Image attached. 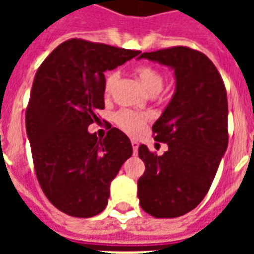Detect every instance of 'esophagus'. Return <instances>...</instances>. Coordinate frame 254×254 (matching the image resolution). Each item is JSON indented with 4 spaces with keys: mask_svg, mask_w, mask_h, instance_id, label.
Instances as JSON below:
<instances>
[{
    "mask_svg": "<svg viewBox=\"0 0 254 254\" xmlns=\"http://www.w3.org/2000/svg\"><path fill=\"white\" fill-rule=\"evenodd\" d=\"M138 146H139V143L137 142V141H134V139H131V147H133L134 154H137V151H138Z\"/></svg>",
    "mask_w": 254,
    "mask_h": 254,
    "instance_id": "obj_1",
    "label": "esophagus"
}]
</instances>
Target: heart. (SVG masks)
Instances as JSON below:
<instances>
[{"label": "heart", "mask_w": 254, "mask_h": 254, "mask_svg": "<svg viewBox=\"0 0 254 254\" xmlns=\"http://www.w3.org/2000/svg\"><path fill=\"white\" fill-rule=\"evenodd\" d=\"M134 73L138 76L139 81L142 83L143 87L146 88L150 93H157V92L162 89L165 79H163L162 72L158 68H155L150 64H139L134 68ZM116 80H117V73L115 72L108 73L105 76V80H104V93L105 95L111 93ZM115 120L116 124L124 131L134 135L138 134L139 131L145 127L149 117L145 113L133 112L129 111V109H121L120 112H117Z\"/></svg>", "instance_id": "1"}]
</instances>
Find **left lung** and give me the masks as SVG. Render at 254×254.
Listing matches in <instances>:
<instances>
[{"mask_svg": "<svg viewBox=\"0 0 254 254\" xmlns=\"http://www.w3.org/2000/svg\"><path fill=\"white\" fill-rule=\"evenodd\" d=\"M139 58L174 68L177 89L151 127L155 141L169 150L157 155L138 147L145 173L138 179L141 208L171 219L197 207L208 192L228 146V100L224 81L208 57L175 46Z\"/></svg>", "mask_w": 254, "mask_h": 254, "instance_id": "8db88e82", "label": "left lung"}]
</instances>
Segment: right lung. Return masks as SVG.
<instances>
[{"label": "right lung", "mask_w": 254, "mask_h": 254, "mask_svg": "<svg viewBox=\"0 0 254 254\" xmlns=\"http://www.w3.org/2000/svg\"><path fill=\"white\" fill-rule=\"evenodd\" d=\"M139 51L72 38L39 65L26 108L34 170L46 197L73 217L99 215L109 186L133 149L112 127L103 139L88 133L104 109V72Z\"/></svg>", "instance_id": "obj_1"}]
</instances>
